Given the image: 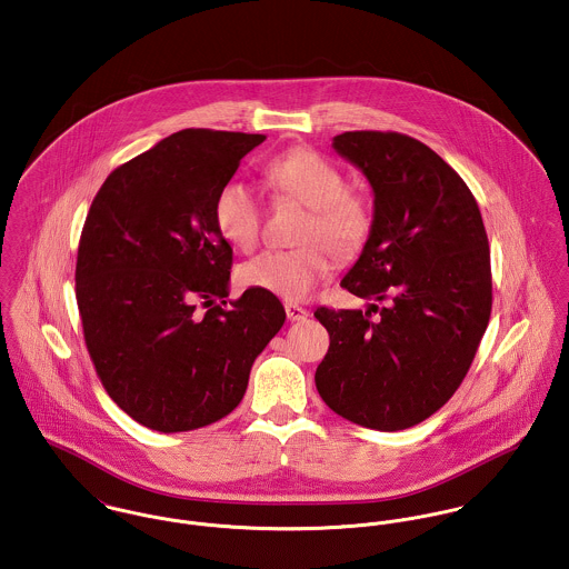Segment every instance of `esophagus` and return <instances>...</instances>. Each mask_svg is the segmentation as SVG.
Returning <instances> with one entry per match:
<instances>
[{
    "label": "esophagus",
    "instance_id": "esophagus-1",
    "mask_svg": "<svg viewBox=\"0 0 569 569\" xmlns=\"http://www.w3.org/2000/svg\"><path fill=\"white\" fill-rule=\"evenodd\" d=\"M286 313H288V320H292V322H301L309 316L306 307L297 306V303H286Z\"/></svg>",
    "mask_w": 569,
    "mask_h": 569
}]
</instances>
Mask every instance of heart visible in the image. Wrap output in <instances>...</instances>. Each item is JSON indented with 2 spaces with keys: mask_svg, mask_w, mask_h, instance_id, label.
Instances as JSON below:
<instances>
[{
  "mask_svg": "<svg viewBox=\"0 0 569 569\" xmlns=\"http://www.w3.org/2000/svg\"><path fill=\"white\" fill-rule=\"evenodd\" d=\"M266 181L277 199L297 201L309 208L303 240L299 249H266L242 263L238 279L247 288L263 290L286 301H301L331 270V256L350 260L357 256L372 229L366 199L347 190L345 176L329 160L309 149H292L274 156L263 167ZM214 220L220 236L238 247H256L262 229V201L244 181H227L214 203ZM322 239L328 246L318 243Z\"/></svg>",
  "mask_w": 569,
  "mask_h": 569,
  "instance_id": "heart-1",
  "label": "heart"
}]
</instances>
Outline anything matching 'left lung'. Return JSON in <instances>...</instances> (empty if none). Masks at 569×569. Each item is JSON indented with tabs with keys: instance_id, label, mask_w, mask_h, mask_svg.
<instances>
[{
	"instance_id": "obj_1",
	"label": "left lung",
	"mask_w": 569,
	"mask_h": 569,
	"mask_svg": "<svg viewBox=\"0 0 569 569\" xmlns=\"http://www.w3.org/2000/svg\"><path fill=\"white\" fill-rule=\"evenodd\" d=\"M333 149L375 194L370 236L340 281L370 306L313 311L331 340L316 388L359 427L409 429L457 392L489 322L481 210L466 181L411 136L345 131Z\"/></svg>"
}]
</instances>
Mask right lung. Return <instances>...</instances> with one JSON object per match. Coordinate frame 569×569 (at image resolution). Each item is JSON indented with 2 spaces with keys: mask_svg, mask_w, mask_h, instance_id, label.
<instances>
[{
  "mask_svg": "<svg viewBox=\"0 0 569 569\" xmlns=\"http://www.w3.org/2000/svg\"><path fill=\"white\" fill-rule=\"evenodd\" d=\"M263 140L177 131L92 199L76 266L84 340L106 392L147 429L181 433L231 413L286 322L279 299L256 288L227 307L231 247L214 220L220 188Z\"/></svg>",
  "mask_w": 569,
  "mask_h": 569,
  "instance_id": "obj_1",
  "label": "right lung"
}]
</instances>
